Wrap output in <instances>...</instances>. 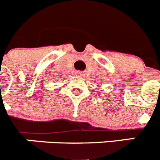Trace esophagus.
<instances>
[{"label": "esophagus", "instance_id": "obj_1", "mask_svg": "<svg viewBox=\"0 0 160 160\" xmlns=\"http://www.w3.org/2000/svg\"><path fill=\"white\" fill-rule=\"evenodd\" d=\"M76 75H78V76H82L83 75V73H82V72H81V71H78V72H76Z\"/></svg>", "mask_w": 160, "mask_h": 160}]
</instances>
